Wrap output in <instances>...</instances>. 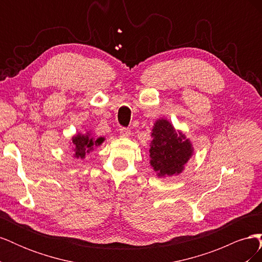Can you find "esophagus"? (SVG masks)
<instances>
[{"label": "esophagus", "instance_id": "34e87169", "mask_svg": "<svg viewBox=\"0 0 262 262\" xmlns=\"http://www.w3.org/2000/svg\"><path fill=\"white\" fill-rule=\"evenodd\" d=\"M119 132H120V136L123 137V138H128V137H130V134H131V130L129 128H120Z\"/></svg>", "mask_w": 262, "mask_h": 262}]
</instances>
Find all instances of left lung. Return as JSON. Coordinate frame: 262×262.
Listing matches in <instances>:
<instances>
[{
	"mask_svg": "<svg viewBox=\"0 0 262 262\" xmlns=\"http://www.w3.org/2000/svg\"><path fill=\"white\" fill-rule=\"evenodd\" d=\"M150 141V165L160 177L178 175L192 155L190 141L177 133L169 121L160 119L154 124Z\"/></svg>",
	"mask_w": 262,
	"mask_h": 262,
	"instance_id": "8db88e82",
	"label": "left lung"
}]
</instances>
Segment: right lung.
<instances>
[{"instance_id": "obj_1", "label": "right lung", "mask_w": 262, "mask_h": 262, "mask_svg": "<svg viewBox=\"0 0 262 262\" xmlns=\"http://www.w3.org/2000/svg\"><path fill=\"white\" fill-rule=\"evenodd\" d=\"M104 138L94 140L89 133L86 136H84V134H77V136L72 139L74 157L84 158L86 153H90L95 147L100 145L104 142Z\"/></svg>"}]
</instances>
